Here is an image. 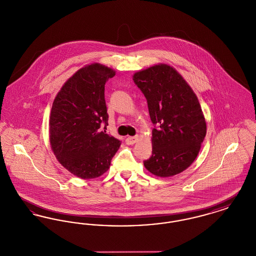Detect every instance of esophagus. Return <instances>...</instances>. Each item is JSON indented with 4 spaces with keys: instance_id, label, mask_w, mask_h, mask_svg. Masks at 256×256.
I'll list each match as a JSON object with an SVG mask.
<instances>
[{
    "instance_id": "34e87169",
    "label": "esophagus",
    "mask_w": 256,
    "mask_h": 256,
    "mask_svg": "<svg viewBox=\"0 0 256 256\" xmlns=\"http://www.w3.org/2000/svg\"><path fill=\"white\" fill-rule=\"evenodd\" d=\"M138 140V136H128L126 139V143L128 145H134Z\"/></svg>"
}]
</instances>
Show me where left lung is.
I'll return each mask as SVG.
<instances>
[{
	"label": "left lung",
	"mask_w": 256,
	"mask_h": 256,
	"mask_svg": "<svg viewBox=\"0 0 256 256\" xmlns=\"http://www.w3.org/2000/svg\"><path fill=\"white\" fill-rule=\"evenodd\" d=\"M134 82L146 98L154 126L152 156L144 161V166L161 178L186 170L198 154L206 134V122L195 93L166 64L134 74Z\"/></svg>",
	"instance_id": "8db88e82"
}]
</instances>
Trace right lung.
<instances>
[{"instance_id": "1", "label": "right lung", "mask_w": 256, "mask_h": 256, "mask_svg": "<svg viewBox=\"0 0 256 256\" xmlns=\"http://www.w3.org/2000/svg\"><path fill=\"white\" fill-rule=\"evenodd\" d=\"M114 76L98 63L84 67L64 84L52 106V150L64 168L84 180L108 170L121 146L119 139L102 132L108 126L104 86Z\"/></svg>"}]
</instances>
